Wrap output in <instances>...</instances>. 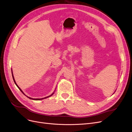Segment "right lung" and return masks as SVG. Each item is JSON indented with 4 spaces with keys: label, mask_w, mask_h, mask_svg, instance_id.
Wrapping results in <instances>:
<instances>
[{
    "label": "right lung",
    "mask_w": 132,
    "mask_h": 132,
    "mask_svg": "<svg viewBox=\"0 0 132 132\" xmlns=\"http://www.w3.org/2000/svg\"><path fill=\"white\" fill-rule=\"evenodd\" d=\"M12 77H13V81H14V82L15 83V85H16L17 86V87L19 88V90L21 91V92H22V93L23 94H24V93L23 92V91L22 90H21V89L18 87V86L17 85V83H16V82H15V80H14V77H13V73H12ZM54 94V93H52L51 95H50V96H47V97H44V98H31V97H28V96H27L29 98H30V99H31V100H43V99H44V98H48V97H50V96H52V95H53ZM25 95V94H24Z\"/></svg>",
    "instance_id": "add662e5"
}]
</instances>
